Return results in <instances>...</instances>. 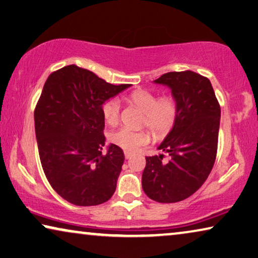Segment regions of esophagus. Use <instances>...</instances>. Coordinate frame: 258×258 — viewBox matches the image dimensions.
Returning <instances> with one entry per match:
<instances>
[{
  "label": "esophagus",
  "mask_w": 258,
  "mask_h": 258,
  "mask_svg": "<svg viewBox=\"0 0 258 258\" xmlns=\"http://www.w3.org/2000/svg\"><path fill=\"white\" fill-rule=\"evenodd\" d=\"M131 156H132V153H130V152H125V159H130Z\"/></svg>",
  "instance_id": "34e87169"
}]
</instances>
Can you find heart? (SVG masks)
Instances as JSON below:
<instances>
[{
  "label": "heart",
  "instance_id": "heart-1",
  "mask_svg": "<svg viewBox=\"0 0 258 258\" xmlns=\"http://www.w3.org/2000/svg\"><path fill=\"white\" fill-rule=\"evenodd\" d=\"M130 104L136 105L144 111L142 126H147L157 138L164 137L174 127L177 119V103L171 96L156 97L155 94L147 90H136L127 96ZM103 117L107 125L116 126L120 120V103L113 98L103 105ZM110 140L126 152H136L138 148L151 140L148 131H132L121 127L110 133Z\"/></svg>",
  "mask_w": 258,
  "mask_h": 258
}]
</instances>
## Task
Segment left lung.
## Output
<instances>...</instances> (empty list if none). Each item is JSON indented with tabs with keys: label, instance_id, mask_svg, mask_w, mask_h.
<instances>
[{
	"label": "left lung",
	"instance_id": "obj_1",
	"mask_svg": "<svg viewBox=\"0 0 258 258\" xmlns=\"http://www.w3.org/2000/svg\"><path fill=\"white\" fill-rule=\"evenodd\" d=\"M171 89L178 113L174 127L157 149L169 154L146 157L142 189L153 201L177 203L194 195L212 170L218 149L220 105L207 78L170 72L154 81Z\"/></svg>",
	"mask_w": 258,
	"mask_h": 258
}]
</instances>
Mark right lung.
Returning <instances> with one entry per match:
<instances>
[{"label":"right lung","instance_id":"1","mask_svg":"<svg viewBox=\"0 0 258 258\" xmlns=\"http://www.w3.org/2000/svg\"><path fill=\"white\" fill-rule=\"evenodd\" d=\"M128 87L113 86L75 64L46 80L34 110L40 162L54 191L74 205H99L116 191L125 156L113 144L102 154L103 104Z\"/></svg>","mask_w":258,"mask_h":258}]
</instances>
